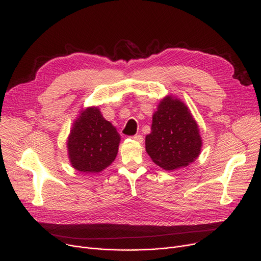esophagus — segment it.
Segmentation results:
<instances>
[{
    "instance_id": "1",
    "label": "esophagus",
    "mask_w": 261,
    "mask_h": 261,
    "mask_svg": "<svg viewBox=\"0 0 261 261\" xmlns=\"http://www.w3.org/2000/svg\"><path fill=\"white\" fill-rule=\"evenodd\" d=\"M132 140H134V141H136V142H139V143H142V142H143V136H142V135H139V134H136V135L132 136Z\"/></svg>"
}]
</instances>
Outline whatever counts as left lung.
<instances>
[{
	"mask_svg": "<svg viewBox=\"0 0 261 261\" xmlns=\"http://www.w3.org/2000/svg\"><path fill=\"white\" fill-rule=\"evenodd\" d=\"M145 144L149 156L165 170L195 162L201 152L202 139L198 123L184 101L172 95L160 101Z\"/></svg>",
	"mask_w": 261,
	"mask_h": 261,
	"instance_id": "obj_1",
	"label": "left lung"
}]
</instances>
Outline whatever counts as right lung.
Masks as SVG:
<instances>
[{"label": "right lung", "mask_w": 261, "mask_h": 261, "mask_svg": "<svg viewBox=\"0 0 261 261\" xmlns=\"http://www.w3.org/2000/svg\"><path fill=\"white\" fill-rule=\"evenodd\" d=\"M119 143L120 135L99 108L88 107L79 112L68 134V160L80 172L98 173L114 162Z\"/></svg>", "instance_id": "add662e5"}]
</instances>
